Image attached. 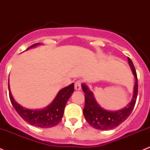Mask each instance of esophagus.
<instances>
[{"label":"esophagus","instance_id":"1","mask_svg":"<svg viewBox=\"0 0 150 150\" xmlns=\"http://www.w3.org/2000/svg\"><path fill=\"white\" fill-rule=\"evenodd\" d=\"M81 80H77V81L75 82V89L76 90V91H79V90H80V88H81Z\"/></svg>","mask_w":150,"mask_h":150}]
</instances>
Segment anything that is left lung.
I'll list each match as a JSON object with an SVG mask.
<instances>
[{
  "instance_id": "obj_1",
  "label": "left lung",
  "mask_w": 150,
  "mask_h": 150,
  "mask_svg": "<svg viewBox=\"0 0 150 150\" xmlns=\"http://www.w3.org/2000/svg\"><path fill=\"white\" fill-rule=\"evenodd\" d=\"M128 62L136 80L132 101L127 107H125L122 110L118 111H109L102 108L96 102L93 94L88 89V86L85 84L82 85V89L85 93V107L83 108V114L87 122L93 128L99 130H109L116 128L124 122L133 111L137 98L138 80L135 67L129 57H128Z\"/></svg>"
}]
</instances>
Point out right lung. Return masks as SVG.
<instances>
[{
  "label": "right lung",
  "mask_w": 150,
  "mask_h": 150,
  "mask_svg": "<svg viewBox=\"0 0 150 150\" xmlns=\"http://www.w3.org/2000/svg\"><path fill=\"white\" fill-rule=\"evenodd\" d=\"M38 45H39V43L34 44L29 47L27 50L36 47ZM8 91L9 98H10L12 105H13L16 112L19 114V116L23 120L31 125L35 126L37 127L50 128V127L56 126L62 120L64 107H65L67 100L74 91V84L72 83L67 87H65L59 91L52 103L46 108L42 110L27 109L17 103L11 93L9 82Z\"/></svg>",
  "instance_id": "obj_1"
}]
</instances>
